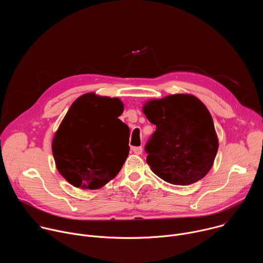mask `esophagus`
I'll list each match as a JSON object with an SVG mask.
<instances>
[{
    "instance_id": "obj_1",
    "label": "esophagus",
    "mask_w": 263,
    "mask_h": 263,
    "mask_svg": "<svg viewBox=\"0 0 263 263\" xmlns=\"http://www.w3.org/2000/svg\"><path fill=\"white\" fill-rule=\"evenodd\" d=\"M132 151L137 154V155H140L142 153V147L141 146H134L132 147Z\"/></svg>"
}]
</instances>
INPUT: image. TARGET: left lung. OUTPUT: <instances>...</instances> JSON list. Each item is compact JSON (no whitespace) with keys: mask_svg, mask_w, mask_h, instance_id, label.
<instances>
[{"mask_svg":"<svg viewBox=\"0 0 263 263\" xmlns=\"http://www.w3.org/2000/svg\"><path fill=\"white\" fill-rule=\"evenodd\" d=\"M142 110L156 126L144 146L152 172L174 185H190L204 178L218 148L206 106L191 95H172L145 103Z\"/></svg>","mask_w":263,"mask_h":263,"instance_id":"8db88e82","label":"left lung"}]
</instances>
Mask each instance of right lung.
Returning a JSON list of instances; mask_svg holds the SVG:
<instances>
[{"label":"right lung","instance_id":"obj_1","mask_svg":"<svg viewBox=\"0 0 263 263\" xmlns=\"http://www.w3.org/2000/svg\"><path fill=\"white\" fill-rule=\"evenodd\" d=\"M123 110L119 99L95 93L71 104L52 143L57 170L68 183L98 190L119 174L130 149L129 127L118 119Z\"/></svg>","mask_w":263,"mask_h":263}]
</instances>
